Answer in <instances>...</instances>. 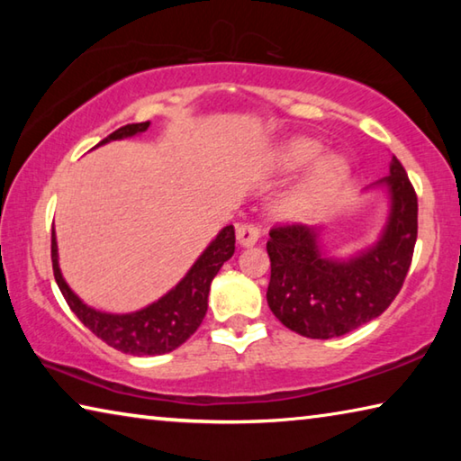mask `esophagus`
Wrapping results in <instances>:
<instances>
[{"label": "esophagus", "mask_w": 461, "mask_h": 461, "mask_svg": "<svg viewBox=\"0 0 461 461\" xmlns=\"http://www.w3.org/2000/svg\"><path fill=\"white\" fill-rule=\"evenodd\" d=\"M236 238H238V244L241 248H249L260 240V231H258V228H254V225L241 223L236 230Z\"/></svg>", "instance_id": "esophagus-1"}]
</instances>
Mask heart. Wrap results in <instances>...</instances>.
<instances>
[{
  "instance_id": "1",
  "label": "heart",
  "mask_w": 461,
  "mask_h": 461,
  "mask_svg": "<svg viewBox=\"0 0 461 461\" xmlns=\"http://www.w3.org/2000/svg\"><path fill=\"white\" fill-rule=\"evenodd\" d=\"M311 165H315L311 173L283 201L285 213L291 220H307L321 212L346 183L349 167L339 154L323 156V146L309 138L286 140L270 158L272 170L280 175H291Z\"/></svg>"
}]
</instances>
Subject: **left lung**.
Wrapping results in <instances>:
<instances>
[{
  "mask_svg": "<svg viewBox=\"0 0 461 461\" xmlns=\"http://www.w3.org/2000/svg\"><path fill=\"white\" fill-rule=\"evenodd\" d=\"M370 189L386 191V221L374 244L346 258L330 254L319 225L270 231L267 301L291 331L311 339L339 338L384 313L399 294L417 241V194L396 156L388 176Z\"/></svg>",
  "mask_w": 461,
  "mask_h": 461,
  "instance_id": "1",
  "label": "left lung"
}]
</instances>
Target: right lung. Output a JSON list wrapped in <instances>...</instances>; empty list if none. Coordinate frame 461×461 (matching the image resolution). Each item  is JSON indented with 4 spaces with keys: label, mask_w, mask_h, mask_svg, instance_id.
Masks as SVG:
<instances>
[{
    "label": "right lung",
    "mask_w": 461,
    "mask_h": 461,
    "mask_svg": "<svg viewBox=\"0 0 461 461\" xmlns=\"http://www.w3.org/2000/svg\"><path fill=\"white\" fill-rule=\"evenodd\" d=\"M148 128H150V122L128 123V126L109 134L105 140H101L97 146L113 142V140L134 138ZM233 249H236V231H233V225H225L209 241V246L203 249L189 272L167 294H162L158 301L138 311H131V313H105V311H99L83 303L73 293V288L67 285V280L62 278L54 225L50 246L54 280H57L60 293L73 313L99 339H104L107 346L131 356L168 354L178 346H183L197 331L203 317L207 313V296L209 288H212V280L223 267V262L231 258Z\"/></svg>",
    "instance_id": "add662e5"
}]
</instances>
